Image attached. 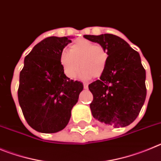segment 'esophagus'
Masks as SVG:
<instances>
[{
    "label": "esophagus",
    "instance_id": "1",
    "mask_svg": "<svg viewBox=\"0 0 161 161\" xmlns=\"http://www.w3.org/2000/svg\"><path fill=\"white\" fill-rule=\"evenodd\" d=\"M83 86H84V89H87V88H88V84L85 82V83H83Z\"/></svg>",
    "mask_w": 161,
    "mask_h": 161
}]
</instances>
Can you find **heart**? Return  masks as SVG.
Here are the masks:
<instances>
[{
  "mask_svg": "<svg viewBox=\"0 0 161 161\" xmlns=\"http://www.w3.org/2000/svg\"><path fill=\"white\" fill-rule=\"evenodd\" d=\"M59 61L66 77L75 78L81 67L82 70L80 76L87 79L93 76L99 77L103 74L108 61V53L100 45H95L87 40H79L70 46V52H62Z\"/></svg>",
  "mask_w": 161,
  "mask_h": 161,
  "instance_id": "heart-1",
  "label": "heart"
}]
</instances>
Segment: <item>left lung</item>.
Returning a JSON list of instances; mask_svg holds the SVG:
<instances>
[{"mask_svg":"<svg viewBox=\"0 0 161 161\" xmlns=\"http://www.w3.org/2000/svg\"><path fill=\"white\" fill-rule=\"evenodd\" d=\"M107 50L108 61L100 79L88 86L95 119L113 127L128 126L138 116L145 101L146 72L140 56L124 39L113 34L84 35Z\"/></svg>","mask_w":161,"mask_h":161,"instance_id":"obj_1","label":"left lung"}]
</instances>
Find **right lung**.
<instances>
[{
    "label": "right lung",
    "mask_w": 161,
    "mask_h": 161,
    "mask_svg": "<svg viewBox=\"0 0 161 161\" xmlns=\"http://www.w3.org/2000/svg\"><path fill=\"white\" fill-rule=\"evenodd\" d=\"M70 38L46 37L25 58L17 96L25 119L39 132L64 129L83 89L82 82L66 77L59 61Z\"/></svg>",
    "instance_id": "1"
}]
</instances>
